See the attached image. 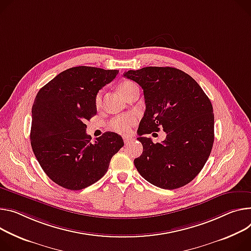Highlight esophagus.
Segmentation results:
<instances>
[{
	"mask_svg": "<svg viewBox=\"0 0 251 251\" xmlns=\"http://www.w3.org/2000/svg\"><path fill=\"white\" fill-rule=\"evenodd\" d=\"M124 139V143L127 145V144H130V143H132L133 141H134V139L132 138V137H128V136H126V137H124L123 138Z\"/></svg>",
	"mask_w": 251,
	"mask_h": 251,
	"instance_id": "1",
	"label": "esophagus"
}]
</instances>
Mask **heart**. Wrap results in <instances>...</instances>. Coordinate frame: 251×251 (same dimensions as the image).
<instances>
[{"label":"heart","mask_w":251,"mask_h":251,"mask_svg":"<svg viewBox=\"0 0 251 251\" xmlns=\"http://www.w3.org/2000/svg\"><path fill=\"white\" fill-rule=\"evenodd\" d=\"M133 84L134 83L130 82V81L122 82L119 85V91L121 92V94H123L125 91L130 86H132ZM95 102H96V105L100 104V102H101V93L100 92L97 94V96L95 98ZM136 120H137V118H136V115L134 113L122 114V115H118L116 117H114L109 122V127L113 131H115V132L120 133V134H123V135H126V134L131 132L132 126L135 124Z\"/></svg>","instance_id":"b5f03b06"}]
</instances>
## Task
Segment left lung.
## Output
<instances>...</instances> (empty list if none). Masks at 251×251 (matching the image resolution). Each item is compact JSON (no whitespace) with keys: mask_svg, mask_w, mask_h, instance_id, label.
<instances>
[{"mask_svg":"<svg viewBox=\"0 0 251 251\" xmlns=\"http://www.w3.org/2000/svg\"><path fill=\"white\" fill-rule=\"evenodd\" d=\"M124 76L138 83L146 109L137 138L143 153L134 160L140 175L163 189L188 184L206 163L214 142L209 98L188 74L172 67H145ZM163 128L167 138L153 144L142 134Z\"/></svg>","mask_w":251,"mask_h":251,"instance_id":"8db88e82","label":"left lung"}]
</instances>
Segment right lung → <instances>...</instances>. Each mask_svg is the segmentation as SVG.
<instances>
[{
	"label": "right lung",
	"instance_id": "right-lung-1",
	"mask_svg": "<svg viewBox=\"0 0 251 251\" xmlns=\"http://www.w3.org/2000/svg\"><path fill=\"white\" fill-rule=\"evenodd\" d=\"M118 70L79 66L40 89L32 107L31 145L44 172L58 185L81 190L101 179L123 146L120 135L106 132L95 141L85 122L97 114L95 98Z\"/></svg>",
	"mask_w": 251,
	"mask_h": 251
}]
</instances>
